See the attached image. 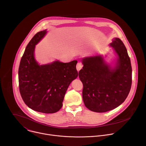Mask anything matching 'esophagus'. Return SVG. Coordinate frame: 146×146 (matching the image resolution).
Wrapping results in <instances>:
<instances>
[{
	"instance_id": "esophagus-1",
	"label": "esophagus",
	"mask_w": 146,
	"mask_h": 146,
	"mask_svg": "<svg viewBox=\"0 0 146 146\" xmlns=\"http://www.w3.org/2000/svg\"><path fill=\"white\" fill-rule=\"evenodd\" d=\"M82 66H83V65L81 63H80V62H78L77 65H76V69H77V71L78 72L81 69H82Z\"/></svg>"
}]
</instances>
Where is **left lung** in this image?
Listing matches in <instances>:
<instances>
[{"mask_svg": "<svg viewBox=\"0 0 146 146\" xmlns=\"http://www.w3.org/2000/svg\"><path fill=\"white\" fill-rule=\"evenodd\" d=\"M110 46L118 55V63L111 69L100 56L82 59L84 66L78 76L82 82L85 106L95 112L111 110L127 98L132 85V66L127 48L119 38Z\"/></svg>", "mask_w": 146, "mask_h": 146, "instance_id": "1", "label": "left lung"}]
</instances>
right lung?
I'll list each match as a JSON object with an SVG mask.
<instances>
[{
  "label": "right lung",
  "instance_id": "right-lung-1",
  "mask_svg": "<svg viewBox=\"0 0 146 146\" xmlns=\"http://www.w3.org/2000/svg\"><path fill=\"white\" fill-rule=\"evenodd\" d=\"M37 32L27 45L18 69L20 94L31 109L43 113H54L62 106L70 82L78 76L76 60L68 63L55 61L38 65L34 58L35 45L46 33Z\"/></svg>",
  "mask_w": 146,
  "mask_h": 146
}]
</instances>
